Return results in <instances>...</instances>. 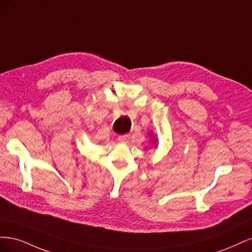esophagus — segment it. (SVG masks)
I'll list each match as a JSON object with an SVG mask.
<instances>
[{
    "instance_id": "34e87169",
    "label": "esophagus",
    "mask_w": 252,
    "mask_h": 252,
    "mask_svg": "<svg viewBox=\"0 0 252 252\" xmlns=\"http://www.w3.org/2000/svg\"><path fill=\"white\" fill-rule=\"evenodd\" d=\"M118 140H119V142H121V143H127V142H128V140H129V135H128V134L119 135Z\"/></svg>"
}]
</instances>
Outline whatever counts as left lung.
<instances>
[{
  "label": "left lung",
  "instance_id": "8db88e82",
  "mask_svg": "<svg viewBox=\"0 0 252 252\" xmlns=\"http://www.w3.org/2000/svg\"><path fill=\"white\" fill-rule=\"evenodd\" d=\"M149 135H151V133H149ZM156 141H157V140H156V139H154V135H152V138H151V142H152V143H156Z\"/></svg>",
  "mask_w": 252,
  "mask_h": 252
}]
</instances>
